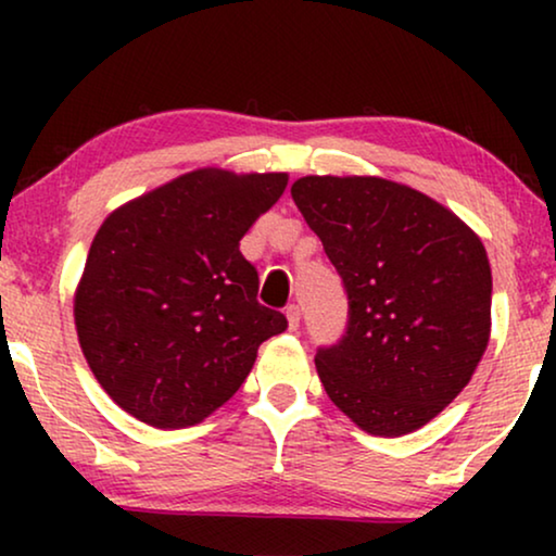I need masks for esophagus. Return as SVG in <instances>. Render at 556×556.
Wrapping results in <instances>:
<instances>
[{"instance_id":"obj_1","label":"esophagus","mask_w":556,"mask_h":556,"mask_svg":"<svg viewBox=\"0 0 556 556\" xmlns=\"http://www.w3.org/2000/svg\"><path fill=\"white\" fill-rule=\"evenodd\" d=\"M286 316H288V329H291V331L299 329V326H301V308H299V303H288Z\"/></svg>"}]
</instances>
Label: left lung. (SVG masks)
Returning <instances> with one entry per match:
<instances>
[{"instance_id": "obj_1", "label": "left lung", "mask_w": 556, "mask_h": 556, "mask_svg": "<svg viewBox=\"0 0 556 556\" xmlns=\"http://www.w3.org/2000/svg\"><path fill=\"white\" fill-rule=\"evenodd\" d=\"M291 197L349 301L346 331L316 352L326 394L371 435L422 428L458 397L489 346L483 242L397 181L303 177Z\"/></svg>"}]
</instances>
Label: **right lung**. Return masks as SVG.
<instances>
[{
    "label": "right lung",
    "instance_id": "1",
    "mask_svg": "<svg viewBox=\"0 0 556 556\" xmlns=\"http://www.w3.org/2000/svg\"><path fill=\"white\" fill-rule=\"evenodd\" d=\"M286 174L197 169L105 217L75 293L80 349L111 400L177 430L223 407L257 346L288 329L257 301L240 240Z\"/></svg>",
    "mask_w": 556,
    "mask_h": 556
}]
</instances>
